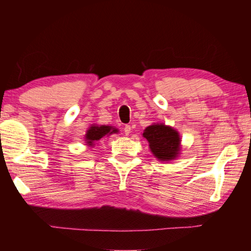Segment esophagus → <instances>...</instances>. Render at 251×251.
<instances>
[{"mask_svg":"<svg viewBox=\"0 0 251 251\" xmlns=\"http://www.w3.org/2000/svg\"><path fill=\"white\" fill-rule=\"evenodd\" d=\"M130 130H131L130 125H126V126L124 127V133H125L126 136H128V135L130 134Z\"/></svg>","mask_w":251,"mask_h":251,"instance_id":"esophagus-1","label":"esophagus"}]
</instances>
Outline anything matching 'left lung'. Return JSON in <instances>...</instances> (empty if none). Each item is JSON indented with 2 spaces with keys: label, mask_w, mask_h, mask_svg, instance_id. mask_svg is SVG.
<instances>
[{
  "label": "left lung",
  "mask_w": 251,
  "mask_h": 251,
  "mask_svg": "<svg viewBox=\"0 0 251 251\" xmlns=\"http://www.w3.org/2000/svg\"><path fill=\"white\" fill-rule=\"evenodd\" d=\"M143 137L148 147L159 161H172L178 158L181 151V138L178 130L164 123H152L144 129Z\"/></svg>",
  "instance_id": "obj_1"
}]
</instances>
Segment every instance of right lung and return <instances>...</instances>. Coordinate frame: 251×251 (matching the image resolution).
Returning a JSON list of instances; mask_svg holds the SVG:
<instances>
[{
  "mask_svg": "<svg viewBox=\"0 0 251 251\" xmlns=\"http://www.w3.org/2000/svg\"><path fill=\"white\" fill-rule=\"evenodd\" d=\"M118 128L109 125H97L92 124L85 134V143L88 147H94L97 142H100L105 136H109L112 134H117Z\"/></svg>",
  "mask_w": 251,
  "mask_h": 251,
  "instance_id": "add662e5",
  "label": "right lung"
}]
</instances>
